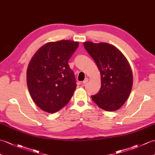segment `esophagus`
<instances>
[{
    "label": "esophagus",
    "instance_id": "esophagus-1",
    "mask_svg": "<svg viewBox=\"0 0 155 155\" xmlns=\"http://www.w3.org/2000/svg\"><path fill=\"white\" fill-rule=\"evenodd\" d=\"M88 82V78H86L84 79V80L83 81V82H82V83L85 84L87 83Z\"/></svg>",
    "mask_w": 155,
    "mask_h": 155
}]
</instances>
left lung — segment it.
Here are the masks:
<instances>
[{
    "label": "left lung",
    "mask_w": 155,
    "mask_h": 155,
    "mask_svg": "<svg viewBox=\"0 0 155 155\" xmlns=\"http://www.w3.org/2000/svg\"><path fill=\"white\" fill-rule=\"evenodd\" d=\"M84 47L94 59L101 74V88L91 98L106 111L118 110L131 91L133 74L131 67L122 53L106 43H84Z\"/></svg>",
    "instance_id": "1"
}]
</instances>
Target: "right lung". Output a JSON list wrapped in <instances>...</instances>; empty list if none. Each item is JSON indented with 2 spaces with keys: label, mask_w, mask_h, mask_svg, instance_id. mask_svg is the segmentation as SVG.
I'll list each match as a JSON object with an SVG mask.
<instances>
[{
  "label": "right lung",
  "mask_w": 155,
  "mask_h": 155,
  "mask_svg": "<svg viewBox=\"0 0 155 155\" xmlns=\"http://www.w3.org/2000/svg\"><path fill=\"white\" fill-rule=\"evenodd\" d=\"M78 47V42L70 40L50 42L31 58L27 84L31 98L42 110L57 112L73 96L77 81L68 61Z\"/></svg>",
  "instance_id": "1"
}]
</instances>
